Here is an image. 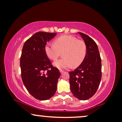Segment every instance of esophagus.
I'll list each match as a JSON object with an SVG mask.
<instances>
[{
  "label": "esophagus",
  "mask_w": 122,
  "mask_h": 122,
  "mask_svg": "<svg viewBox=\"0 0 122 122\" xmlns=\"http://www.w3.org/2000/svg\"><path fill=\"white\" fill-rule=\"evenodd\" d=\"M60 72H61V74H62V73H63L64 72V71H63V70H60Z\"/></svg>",
  "instance_id": "34e87169"
}]
</instances>
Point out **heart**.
I'll return each mask as SVG.
<instances>
[{"instance_id":"1","label":"heart","mask_w":122,"mask_h":122,"mask_svg":"<svg viewBox=\"0 0 122 122\" xmlns=\"http://www.w3.org/2000/svg\"><path fill=\"white\" fill-rule=\"evenodd\" d=\"M45 52L50 59L55 61L63 53V58L54 61V67L59 69H67L73 66L78 67L86 55V45L82 40L71 35H63L58 37L54 44H47Z\"/></svg>"}]
</instances>
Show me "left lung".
Instances as JSON below:
<instances>
[{
	"mask_svg": "<svg viewBox=\"0 0 122 122\" xmlns=\"http://www.w3.org/2000/svg\"><path fill=\"white\" fill-rule=\"evenodd\" d=\"M86 45L85 59L74 71L69 72L71 92L81 100H86L95 94L102 78V61L97 44L86 34L78 32Z\"/></svg>",
	"mask_w": 122,
	"mask_h": 122,
	"instance_id": "1",
	"label": "left lung"
}]
</instances>
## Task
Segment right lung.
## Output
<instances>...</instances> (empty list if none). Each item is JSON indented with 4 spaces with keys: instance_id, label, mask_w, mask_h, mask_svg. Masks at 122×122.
<instances>
[{
    "instance_id": "1",
    "label": "right lung",
    "mask_w": 122,
    "mask_h": 122,
    "mask_svg": "<svg viewBox=\"0 0 122 122\" xmlns=\"http://www.w3.org/2000/svg\"><path fill=\"white\" fill-rule=\"evenodd\" d=\"M56 33L38 32L23 45L20 58L21 77L28 92L36 99L46 100L54 95L61 73L52 66L45 46Z\"/></svg>"
}]
</instances>
